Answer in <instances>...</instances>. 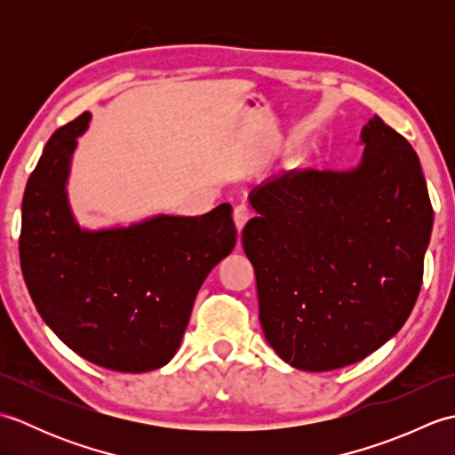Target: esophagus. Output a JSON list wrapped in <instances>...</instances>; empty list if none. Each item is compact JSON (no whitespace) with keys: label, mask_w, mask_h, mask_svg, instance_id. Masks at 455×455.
<instances>
[{"label":"esophagus","mask_w":455,"mask_h":455,"mask_svg":"<svg viewBox=\"0 0 455 455\" xmlns=\"http://www.w3.org/2000/svg\"><path fill=\"white\" fill-rule=\"evenodd\" d=\"M250 217H252V209H250L248 205H244V203H243V205H236V207H235L233 219H235V222H236L238 233L244 228V225L250 220Z\"/></svg>","instance_id":"obj_1"}]
</instances>
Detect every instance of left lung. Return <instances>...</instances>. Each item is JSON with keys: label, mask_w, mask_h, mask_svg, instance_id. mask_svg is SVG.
Listing matches in <instances>:
<instances>
[{"label": "left lung", "mask_w": 455, "mask_h": 455, "mask_svg": "<svg viewBox=\"0 0 455 455\" xmlns=\"http://www.w3.org/2000/svg\"><path fill=\"white\" fill-rule=\"evenodd\" d=\"M352 172L293 170L250 196L243 230L266 340L289 365L331 371L399 332L422 285L434 211L409 140L370 119Z\"/></svg>", "instance_id": "1"}]
</instances>
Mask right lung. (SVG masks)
I'll list each match as a JSON object with an SVG mask.
<instances>
[{"label":"right lung","mask_w":455,"mask_h":455,"mask_svg":"<svg viewBox=\"0 0 455 455\" xmlns=\"http://www.w3.org/2000/svg\"><path fill=\"white\" fill-rule=\"evenodd\" d=\"M88 121L84 113L58 129L27 181L21 272L38 315L70 350L113 371H152L176 354L201 283L235 248L233 207L82 230L66 180Z\"/></svg>","instance_id":"right-lung-1"}]
</instances>
